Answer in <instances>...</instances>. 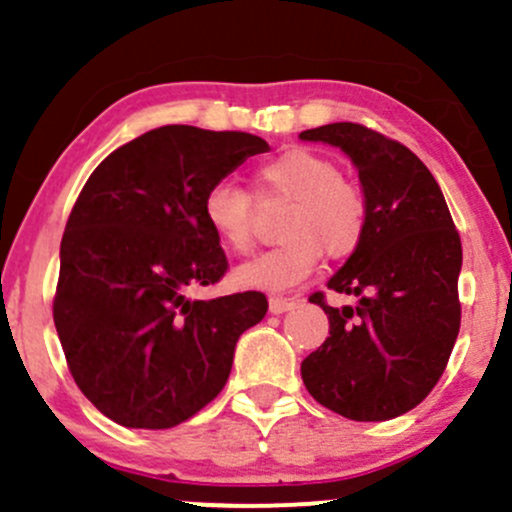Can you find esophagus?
Masks as SVG:
<instances>
[{
  "instance_id": "34e87169",
  "label": "esophagus",
  "mask_w": 512,
  "mask_h": 512,
  "mask_svg": "<svg viewBox=\"0 0 512 512\" xmlns=\"http://www.w3.org/2000/svg\"><path fill=\"white\" fill-rule=\"evenodd\" d=\"M294 307L292 299H285V297H270V312L272 314H285L289 309Z\"/></svg>"
}]
</instances>
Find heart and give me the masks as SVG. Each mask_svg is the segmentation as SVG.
<instances>
[{
  "instance_id": "b5f03b06",
  "label": "heart",
  "mask_w": 512,
  "mask_h": 512,
  "mask_svg": "<svg viewBox=\"0 0 512 512\" xmlns=\"http://www.w3.org/2000/svg\"><path fill=\"white\" fill-rule=\"evenodd\" d=\"M262 190L292 198L280 235L285 240L235 270V282L247 289L282 292L307 280L324 250L334 260L354 255L364 240L369 208L359 188L342 180L334 160L294 148L257 170ZM203 215L213 235L232 252L252 245V198L235 180H218L203 198Z\"/></svg>"
}]
</instances>
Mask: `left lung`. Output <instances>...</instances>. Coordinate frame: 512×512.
<instances>
[{"label":"left lung","instance_id":"obj_1","mask_svg":"<svg viewBox=\"0 0 512 512\" xmlns=\"http://www.w3.org/2000/svg\"><path fill=\"white\" fill-rule=\"evenodd\" d=\"M302 141L339 148L356 168L369 208L359 250L327 282L354 307L309 302L329 317V337L302 361L314 401L352 421H389L421 404L441 379L461 329V237L431 170L401 143L329 123Z\"/></svg>","mask_w":512,"mask_h":512}]
</instances>
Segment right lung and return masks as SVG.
Segmentation results:
<instances>
[{
    "label": "right lung",
    "instance_id": "obj_1",
    "mask_svg": "<svg viewBox=\"0 0 512 512\" xmlns=\"http://www.w3.org/2000/svg\"><path fill=\"white\" fill-rule=\"evenodd\" d=\"M260 136L160 126L116 148L86 180L61 237L54 324L86 399L126 428H173L223 391L262 292L185 297L215 285L227 257L203 215L208 188Z\"/></svg>",
    "mask_w": 512,
    "mask_h": 512
}]
</instances>
